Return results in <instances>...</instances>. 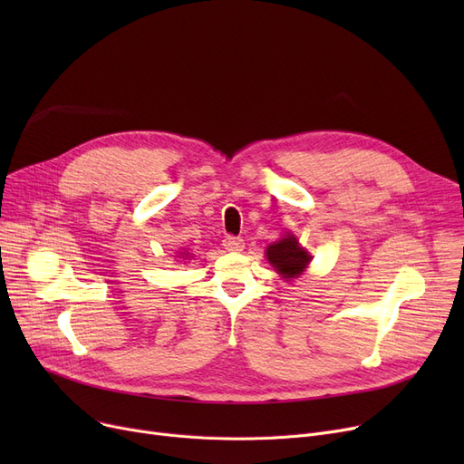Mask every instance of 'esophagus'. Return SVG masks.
<instances>
[{"label": "esophagus", "instance_id": "1", "mask_svg": "<svg viewBox=\"0 0 464 464\" xmlns=\"http://www.w3.org/2000/svg\"><path fill=\"white\" fill-rule=\"evenodd\" d=\"M224 248H226L227 252H240L242 248H245V240H242L240 237L229 235V237L224 238Z\"/></svg>", "mask_w": 464, "mask_h": 464}]
</instances>
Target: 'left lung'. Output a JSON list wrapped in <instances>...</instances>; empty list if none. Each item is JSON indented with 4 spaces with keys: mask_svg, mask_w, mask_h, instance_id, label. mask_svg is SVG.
<instances>
[{
    "mask_svg": "<svg viewBox=\"0 0 464 464\" xmlns=\"http://www.w3.org/2000/svg\"><path fill=\"white\" fill-rule=\"evenodd\" d=\"M266 259L273 263L275 269L284 278H294L306 269L310 256L306 254L304 248L299 246L295 237L287 235L282 240H278L276 245H271L266 248Z\"/></svg>",
    "mask_w": 464,
    "mask_h": 464,
    "instance_id": "left-lung-1",
    "label": "left lung"
}]
</instances>
